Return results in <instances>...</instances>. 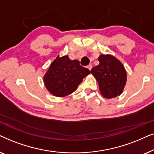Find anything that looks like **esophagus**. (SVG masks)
Here are the masks:
<instances>
[{"label": "esophagus", "instance_id": "34e87169", "mask_svg": "<svg viewBox=\"0 0 154 154\" xmlns=\"http://www.w3.org/2000/svg\"><path fill=\"white\" fill-rule=\"evenodd\" d=\"M87 68L89 69V70H91V68H92V65H88V66H87Z\"/></svg>", "mask_w": 154, "mask_h": 154}]
</instances>
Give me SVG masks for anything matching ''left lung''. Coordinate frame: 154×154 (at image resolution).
Returning a JSON list of instances; mask_svg holds the SVG:
<instances>
[{"label":"left lung","mask_w":154,"mask_h":154,"mask_svg":"<svg viewBox=\"0 0 154 154\" xmlns=\"http://www.w3.org/2000/svg\"><path fill=\"white\" fill-rule=\"evenodd\" d=\"M99 64L93 67L91 73L99 86L100 91L106 98H114L122 93L127 80L123 65L110 55H101Z\"/></svg>","instance_id":"1"}]
</instances>
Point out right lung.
<instances>
[{
	"label": "right lung",
	"mask_w": 154,
	"mask_h": 154,
	"mask_svg": "<svg viewBox=\"0 0 154 154\" xmlns=\"http://www.w3.org/2000/svg\"><path fill=\"white\" fill-rule=\"evenodd\" d=\"M90 71L81 66L78 60L67 56L58 58L51 63L45 75V86L53 95L63 97L74 92Z\"/></svg>",
	"instance_id": "right-lung-1"
}]
</instances>
